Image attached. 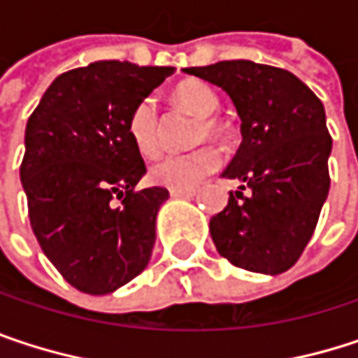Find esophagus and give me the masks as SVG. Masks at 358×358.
I'll return each instance as SVG.
<instances>
[{"mask_svg":"<svg viewBox=\"0 0 358 358\" xmlns=\"http://www.w3.org/2000/svg\"><path fill=\"white\" fill-rule=\"evenodd\" d=\"M172 196H194L196 188H170Z\"/></svg>","mask_w":358,"mask_h":358,"instance_id":"1","label":"esophagus"}]
</instances>
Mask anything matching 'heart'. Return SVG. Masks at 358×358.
Listing matches in <instances>:
<instances>
[{
	"label": "heart",
	"mask_w": 358,
	"mask_h": 358,
	"mask_svg": "<svg viewBox=\"0 0 358 358\" xmlns=\"http://www.w3.org/2000/svg\"><path fill=\"white\" fill-rule=\"evenodd\" d=\"M172 99L180 109L196 115L194 143L211 138H226L230 126L224 117L215 115L220 97L215 89L199 78H186L172 91ZM164 120L153 97H143L128 115V134L134 147L151 157L162 147ZM222 164V155L213 145H201L186 153H168L149 168V178L168 188H194L203 178L213 174Z\"/></svg>",
	"instance_id": "1"
}]
</instances>
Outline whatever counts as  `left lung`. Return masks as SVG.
<instances>
[{
  "label": "left lung",
  "mask_w": 358,
  "mask_h": 358,
  "mask_svg": "<svg viewBox=\"0 0 358 358\" xmlns=\"http://www.w3.org/2000/svg\"><path fill=\"white\" fill-rule=\"evenodd\" d=\"M222 87L241 115L243 143L222 174L241 180L209 222L217 252L259 273L290 269L309 245L329 190L331 136L320 97L292 72L249 59L184 68Z\"/></svg>",
  "instance_id": "1"
}]
</instances>
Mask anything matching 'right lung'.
<instances>
[{"label": "right lung", "instance_id": "right-lung-1", "mask_svg": "<svg viewBox=\"0 0 358 358\" xmlns=\"http://www.w3.org/2000/svg\"><path fill=\"white\" fill-rule=\"evenodd\" d=\"M174 72L120 59L68 70L27 122L20 180L31 228L80 292H113L151 259L155 217L170 192L134 188L147 168L128 134V115Z\"/></svg>", "mask_w": 358, "mask_h": 358}]
</instances>
